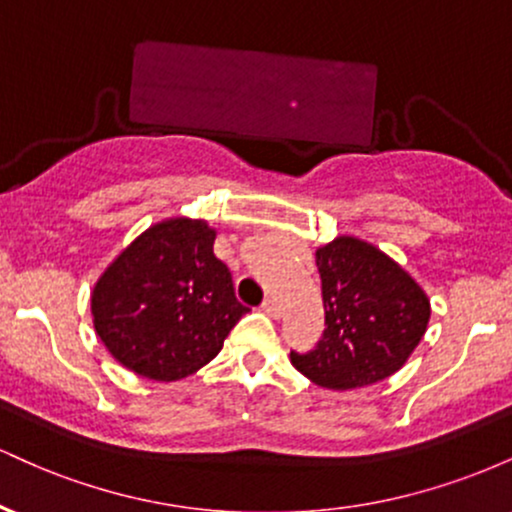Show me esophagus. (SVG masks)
Returning a JSON list of instances; mask_svg holds the SVG:
<instances>
[{
    "instance_id": "esophagus-1",
    "label": "esophagus",
    "mask_w": 512,
    "mask_h": 512,
    "mask_svg": "<svg viewBox=\"0 0 512 512\" xmlns=\"http://www.w3.org/2000/svg\"><path fill=\"white\" fill-rule=\"evenodd\" d=\"M262 310H264V313H267L269 317H274V320H276V317L281 315V308H279V303H276L274 298H264V303H262Z\"/></svg>"
}]
</instances>
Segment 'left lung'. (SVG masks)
<instances>
[{"label": "left lung", "instance_id": "8db88e82", "mask_svg": "<svg viewBox=\"0 0 512 512\" xmlns=\"http://www.w3.org/2000/svg\"><path fill=\"white\" fill-rule=\"evenodd\" d=\"M325 332L291 363L315 385L354 390L407 363L431 317L424 289L375 245L339 236L315 252Z\"/></svg>", "mask_w": 512, "mask_h": 512}]
</instances>
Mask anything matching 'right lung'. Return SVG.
Listing matches in <instances>:
<instances>
[{
  "instance_id": "1",
  "label": "right lung",
  "mask_w": 512,
  "mask_h": 512,
  "mask_svg": "<svg viewBox=\"0 0 512 512\" xmlns=\"http://www.w3.org/2000/svg\"><path fill=\"white\" fill-rule=\"evenodd\" d=\"M207 221L168 219L127 245L91 296L93 327L122 366L149 380H180L221 351L248 313Z\"/></svg>"
}]
</instances>
